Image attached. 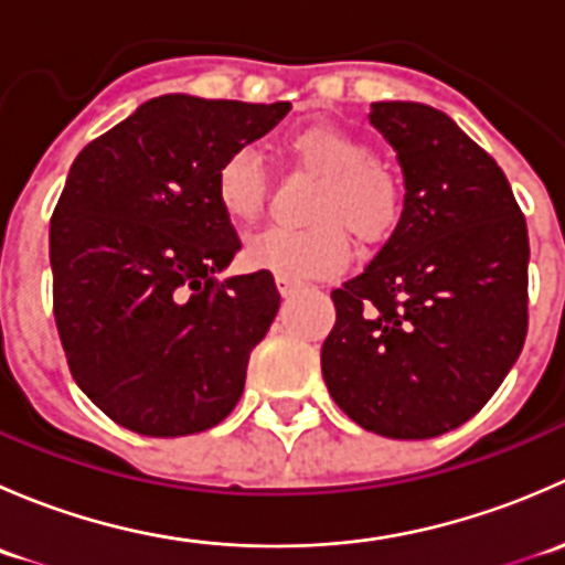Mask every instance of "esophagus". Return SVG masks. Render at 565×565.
Instances as JSON below:
<instances>
[{"instance_id": "esophagus-1", "label": "esophagus", "mask_w": 565, "mask_h": 565, "mask_svg": "<svg viewBox=\"0 0 565 565\" xmlns=\"http://www.w3.org/2000/svg\"><path fill=\"white\" fill-rule=\"evenodd\" d=\"M276 287H278V292L287 298V295L298 292V289L303 287V281H300V278H292V276H276Z\"/></svg>"}]
</instances>
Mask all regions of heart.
Wrapping results in <instances>:
<instances>
[{
  "instance_id": "heart-1",
  "label": "heart",
  "mask_w": 565,
  "mask_h": 565,
  "mask_svg": "<svg viewBox=\"0 0 565 565\" xmlns=\"http://www.w3.org/2000/svg\"><path fill=\"white\" fill-rule=\"evenodd\" d=\"M298 167L319 174L306 207L309 226H270L246 241L243 256L256 270L278 276H330L350 259V232L363 246L383 243L404 215V182L377 161L374 147L335 125H315L289 139ZM213 196L232 224H254L267 199V169L259 152L237 147L213 174Z\"/></svg>"
}]
</instances>
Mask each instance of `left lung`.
Wrapping results in <instances>:
<instances>
[{"mask_svg": "<svg viewBox=\"0 0 565 565\" xmlns=\"http://www.w3.org/2000/svg\"><path fill=\"white\" fill-rule=\"evenodd\" d=\"M404 172V215L366 270L330 292L333 402L363 429L426 440L470 420L527 335V224L487 150L426 104H374Z\"/></svg>", "mask_w": 565, "mask_h": 565, "instance_id": "obj_1", "label": "left lung"}]
</instances>
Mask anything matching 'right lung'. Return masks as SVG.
<instances>
[{"label":"right lung","mask_w":565,"mask_h":565,"mask_svg":"<svg viewBox=\"0 0 565 565\" xmlns=\"http://www.w3.org/2000/svg\"><path fill=\"white\" fill-rule=\"evenodd\" d=\"M289 108L161 95L73 161L49 232L54 319L73 380L114 424L185 437L241 402L281 295L270 270L213 278L241 250L213 174Z\"/></svg>","instance_id":"1"}]
</instances>
